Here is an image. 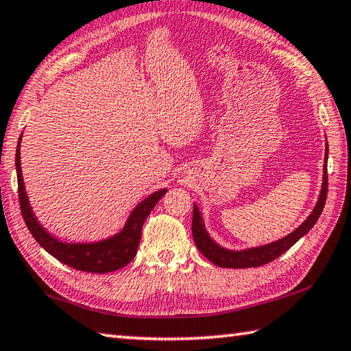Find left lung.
<instances>
[{
  "label": "left lung",
  "instance_id": "obj_1",
  "mask_svg": "<svg viewBox=\"0 0 351 351\" xmlns=\"http://www.w3.org/2000/svg\"><path fill=\"white\" fill-rule=\"evenodd\" d=\"M327 159H328V144L326 147V159H324V175H322V187L319 193V199H317L313 212L305 219L301 226H299L295 232L287 234L285 238L278 239L270 244L247 248V250H228V248L221 247L219 244L210 238L206 227H204L202 216L199 213V208L195 204L193 206V221H192V234L195 239V244L204 256H206L210 263H213L218 267H224V269H248V267H261L264 264L271 263L273 259L281 256L291 245L301 239L304 234L310 232V228L316 224L317 218H319L324 206H326L327 199V187H328V176H327Z\"/></svg>",
  "mask_w": 351,
  "mask_h": 351
}]
</instances>
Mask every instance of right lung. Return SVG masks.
<instances>
[{
	"instance_id": "add662e5",
	"label": "right lung",
	"mask_w": 351,
	"mask_h": 351,
	"mask_svg": "<svg viewBox=\"0 0 351 351\" xmlns=\"http://www.w3.org/2000/svg\"><path fill=\"white\" fill-rule=\"evenodd\" d=\"M20 141L16 145V178H18V197H20L21 213L25 226L44 250L49 252L53 258L61 261L72 269L88 271V273H109L121 269L135 258L138 252L139 241H141L143 224L149 213L154 210L156 202L167 192V189H161L145 197L138 206L133 208L129 219H127L123 230L112 238L98 242H62L52 237L35 218L34 210L30 207L27 193L24 189L21 161H20Z\"/></svg>"
}]
</instances>
